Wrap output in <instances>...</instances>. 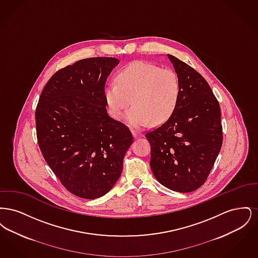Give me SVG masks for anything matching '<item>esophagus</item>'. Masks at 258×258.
I'll use <instances>...</instances> for the list:
<instances>
[{
    "instance_id": "obj_1",
    "label": "esophagus",
    "mask_w": 258,
    "mask_h": 258,
    "mask_svg": "<svg viewBox=\"0 0 258 258\" xmlns=\"http://www.w3.org/2000/svg\"><path fill=\"white\" fill-rule=\"evenodd\" d=\"M132 134H133L135 138H138V137H140V136H141V135H140L139 133H137V132H135V131H133V132H132Z\"/></svg>"
}]
</instances>
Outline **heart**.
Instances as JSON below:
<instances>
[{"mask_svg": "<svg viewBox=\"0 0 258 258\" xmlns=\"http://www.w3.org/2000/svg\"><path fill=\"white\" fill-rule=\"evenodd\" d=\"M117 82L104 89V98L113 118L120 120L132 102L135 106L126 114L132 127L143 128L150 123L166 122L177 107L181 82L169 68L145 61H135L119 73Z\"/></svg>", "mask_w": 258, "mask_h": 258, "instance_id": "1", "label": "heart"}]
</instances>
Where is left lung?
Returning <instances> with one entry per match:
<instances>
[{
  "label": "left lung",
  "mask_w": 258,
  "mask_h": 258,
  "mask_svg": "<svg viewBox=\"0 0 258 258\" xmlns=\"http://www.w3.org/2000/svg\"><path fill=\"white\" fill-rule=\"evenodd\" d=\"M167 57L180 78L181 95L171 117L145 135L151 145L150 166L162 185L190 192L205 183L221 151V108L201 74Z\"/></svg>",
  "instance_id": "8db88e82"
}]
</instances>
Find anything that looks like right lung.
<instances>
[{"label": "right lung", "instance_id": "1", "mask_svg": "<svg viewBox=\"0 0 258 258\" xmlns=\"http://www.w3.org/2000/svg\"><path fill=\"white\" fill-rule=\"evenodd\" d=\"M119 60L88 58L58 71L43 88L36 109L38 146L61 184L74 196L107 194L123 170L134 137L109 117L104 85Z\"/></svg>", "mask_w": 258, "mask_h": 258}]
</instances>
